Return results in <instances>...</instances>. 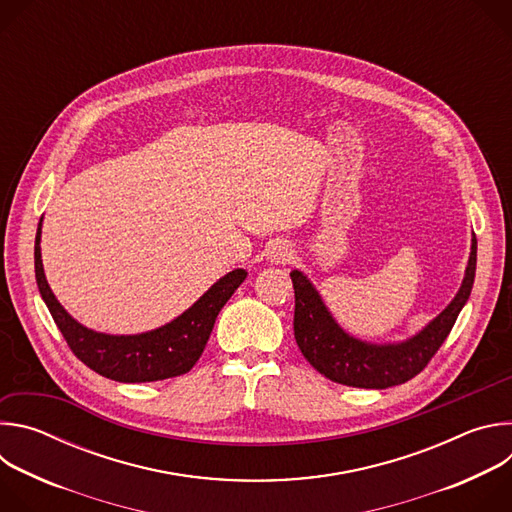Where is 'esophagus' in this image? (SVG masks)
<instances>
[{
  "mask_svg": "<svg viewBox=\"0 0 512 512\" xmlns=\"http://www.w3.org/2000/svg\"><path fill=\"white\" fill-rule=\"evenodd\" d=\"M294 259V249H291L287 243H275L269 249V261L275 265H285Z\"/></svg>",
  "mask_w": 512,
  "mask_h": 512,
  "instance_id": "1",
  "label": "esophagus"
}]
</instances>
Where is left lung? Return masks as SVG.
I'll list each match as a JSON object with an SVG mask.
<instances>
[{
	"label": "left lung",
	"mask_w": 512,
	"mask_h": 512,
	"mask_svg": "<svg viewBox=\"0 0 512 512\" xmlns=\"http://www.w3.org/2000/svg\"><path fill=\"white\" fill-rule=\"evenodd\" d=\"M476 275V237L462 285L454 300L417 334L401 342L375 344L348 334L330 314L308 275L300 269L289 273L296 291L294 334L312 367L326 379L360 389H387L419 375L454 328L466 306Z\"/></svg>",
	"instance_id": "left-lung-1"
}]
</instances>
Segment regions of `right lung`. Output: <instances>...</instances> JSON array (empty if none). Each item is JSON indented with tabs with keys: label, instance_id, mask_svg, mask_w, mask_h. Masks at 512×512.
<instances>
[{
	"label": "right lung",
	"instance_id": "1",
	"mask_svg": "<svg viewBox=\"0 0 512 512\" xmlns=\"http://www.w3.org/2000/svg\"><path fill=\"white\" fill-rule=\"evenodd\" d=\"M40 237L42 218L34 243V269L40 296L58 330L70 350L89 369L119 383H152L188 373L208 342L218 312L247 277L245 269L229 271L210 285L186 312L156 330L141 334H105L83 326L60 306L44 275Z\"/></svg>",
	"mask_w": 512,
	"mask_h": 512
}]
</instances>
